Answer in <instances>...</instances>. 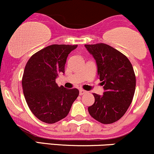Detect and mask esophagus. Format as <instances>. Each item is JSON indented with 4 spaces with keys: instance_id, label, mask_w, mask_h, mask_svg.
I'll return each instance as SVG.
<instances>
[{
    "instance_id": "34e87169",
    "label": "esophagus",
    "mask_w": 154,
    "mask_h": 154,
    "mask_svg": "<svg viewBox=\"0 0 154 154\" xmlns=\"http://www.w3.org/2000/svg\"><path fill=\"white\" fill-rule=\"evenodd\" d=\"M87 93L85 91H84V90H79V95H82L84 94H85V93Z\"/></svg>"
}]
</instances>
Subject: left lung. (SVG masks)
I'll return each instance as SVG.
<instances>
[{
	"label": "left lung",
	"mask_w": 154,
	"mask_h": 154,
	"mask_svg": "<svg viewBox=\"0 0 154 154\" xmlns=\"http://www.w3.org/2000/svg\"><path fill=\"white\" fill-rule=\"evenodd\" d=\"M85 47L95 60L104 90L103 95L93 93L95 102L88 107V112L100 123H114L122 117L132 103L136 85L133 67L125 55L106 44Z\"/></svg>",
	"instance_id": "1"
}]
</instances>
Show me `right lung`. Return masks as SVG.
I'll return each mask as SVG.
<instances>
[{
	"label": "right lung",
	"mask_w": 154,
	"mask_h": 154,
	"mask_svg": "<svg viewBox=\"0 0 154 154\" xmlns=\"http://www.w3.org/2000/svg\"><path fill=\"white\" fill-rule=\"evenodd\" d=\"M77 45H49L35 54L26 63L22 88L28 106L40 121L53 124L68 115L79 95L76 88L59 87L56 79L64 74L69 54Z\"/></svg>",
	"instance_id": "obj_1"
}]
</instances>
